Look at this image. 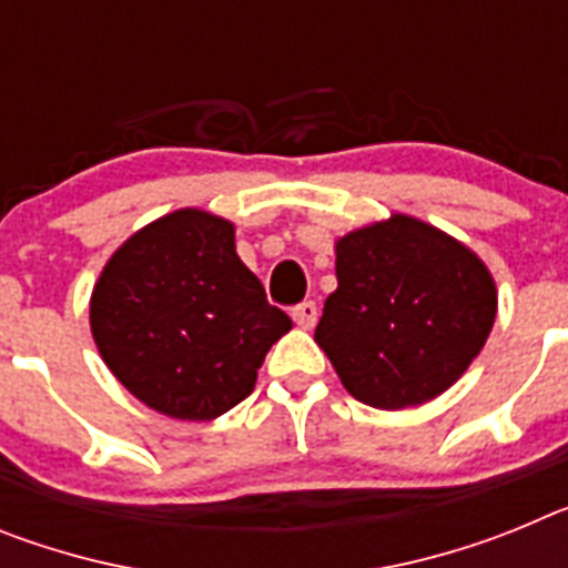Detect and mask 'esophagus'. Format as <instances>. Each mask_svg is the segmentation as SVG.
<instances>
[{
	"label": "esophagus",
	"mask_w": 568,
	"mask_h": 568,
	"mask_svg": "<svg viewBox=\"0 0 568 568\" xmlns=\"http://www.w3.org/2000/svg\"><path fill=\"white\" fill-rule=\"evenodd\" d=\"M293 321L301 329H313L315 321H318V307H315L313 301H304V304L293 307Z\"/></svg>",
	"instance_id": "1"
}]
</instances>
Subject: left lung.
Here are the masks:
<instances>
[{"label": "left lung", "mask_w": 568, "mask_h": 568, "mask_svg": "<svg viewBox=\"0 0 568 568\" xmlns=\"http://www.w3.org/2000/svg\"><path fill=\"white\" fill-rule=\"evenodd\" d=\"M338 290L315 341L361 404L406 409L446 393L498 315L480 255L415 215L393 213L335 241Z\"/></svg>", "instance_id": "1"}]
</instances>
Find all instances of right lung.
<instances>
[{
    "mask_svg": "<svg viewBox=\"0 0 568 568\" xmlns=\"http://www.w3.org/2000/svg\"><path fill=\"white\" fill-rule=\"evenodd\" d=\"M290 329L235 253V224L199 207L135 230L90 293V333L110 373L175 420H213L247 398Z\"/></svg>",
    "mask_w": 568,
    "mask_h": 568,
    "instance_id": "1",
    "label": "right lung"
}]
</instances>
